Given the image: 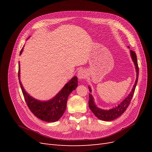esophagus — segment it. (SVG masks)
Wrapping results in <instances>:
<instances>
[{"label":"esophagus","instance_id":"obj_1","mask_svg":"<svg viewBox=\"0 0 152 152\" xmlns=\"http://www.w3.org/2000/svg\"><path fill=\"white\" fill-rule=\"evenodd\" d=\"M86 72L84 69H80V70L78 71L77 73V77L79 78V79H84L86 77Z\"/></svg>","mask_w":152,"mask_h":152}]
</instances>
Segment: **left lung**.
<instances>
[{
	"label": "left lung",
	"mask_w": 152,
	"mask_h": 152,
	"mask_svg": "<svg viewBox=\"0 0 152 152\" xmlns=\"http://www.w3.org/2000/svg\"><path fill=\"white\" fill-rule=\"evenodd\" d=\"M131 55L132 60L134 61V65L136 66V72H137L136 80L134 86H133V88L132 89V91L131 92V93L129 94L127 97L124 99L123 102L118 106V107L109 110H104L99 109L97 108V107L95 105L93 101V96H92V95L90 94H89V107L92 111V112L95 115V116L96 117H98L99 119H101V120L104 121H111L114 120V119L118 118V117H120L121 115L126 111V109L127 108L129 105L131 103L132 96L134 93V91L136 89V86L137 84V79H138V75H139V67H138V65H137L136 54L134 53V51L131 50ZM89 89V91H91L90 87Z\"/></svg>",
	"instance_id": "left-lung-1"
}]
</instances>
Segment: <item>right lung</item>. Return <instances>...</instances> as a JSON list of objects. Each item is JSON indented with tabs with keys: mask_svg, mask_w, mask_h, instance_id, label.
I'll return each instance as SVG.
<instances>
[{
	"mask_svg": "<svg viewBox=\"0 0 152 152\" xmlns=\"http://www.w3.org/2000/svg\"><path fill=\"white\" fill-rule=\"evenodd\" d=\"M23 48L20 51V54ZM18 79L25 100L30 111L38 118L48 122H54L61 117L66 108L68 96L76 88L78 84L77 77H73L53 99L43 102L34 99L26 93L20 80V65Z\"/></svg>",
	"mask_w": 152,
	"mask_h": 152,
	"instance_id": "obj_1",
	"label": "right lung"
}]
</instances>
